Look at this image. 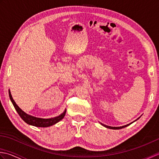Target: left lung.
<instances>
[{"mask_svg": "<svg viewBox=\"0 0 159 159\" xmlns=\"http://www.w3.org/2000/svg\"><path fill=\"white\" fill-rule=\"evenodd\" d=\"M139 118H138V119H139ZM137 119V120H138ZM130 124H127V125H125V126H120V127H111V126H106V125H104V124H102V126H105L106 128H111V129H121V128H125V127H126V126H128V125H130Z\"/></svg>", "mask_w": 159, "mask_h": 159, "instance_id": "1", "label": "left lung"}]
</instances>
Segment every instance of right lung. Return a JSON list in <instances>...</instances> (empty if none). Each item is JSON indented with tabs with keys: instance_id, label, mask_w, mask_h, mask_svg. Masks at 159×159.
Instances as JSON below:
<instances>
[{
	"instance_id": "1",
	"label": "right lung",
	"mask_w": 159,
	"mask_h": 159,
	"mask_svg": "<svg viewBox=\"0 0 159 159\" xmlns=\"http://www.w3.org/2000/svg\"><path fill=\"white\" fill-rule=\"evenodd\" d=\"M9 96L10 98V100H11L12 104H13V107H14L15 109L19 114L20 117H21L26 123H27L30 125H32V126H35L37 127H48L50 126H52V125L55 124L60 120H61L64 117V116H65L66 113V111H65L62 114H61L60 116H57L56 117L50 118V119H42V118L33 117L24 112V111L20 109L18 105H17L16 103L15 102V101L13 99L11 92H10L9 90Z\"/></svg>"
}]
</instances>
